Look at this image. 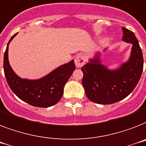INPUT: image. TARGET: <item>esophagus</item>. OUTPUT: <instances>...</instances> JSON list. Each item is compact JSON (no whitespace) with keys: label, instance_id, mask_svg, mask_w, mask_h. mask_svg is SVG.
Masks as SVG:
<instances>
[{"label":"esophagus","instance_id":"34e87169","mask_svg":"<svg viewBox=\"0 0 146 146\" xmlns=\"http://www.w3.org/2000/svg\"><path fill=\"white\" fill-rule=\"evenodd\" d=\"M86 62V56L84 55H78L74 59V63L77 67H82Z\"/></svg>","mask_w":146,"mask_h":146}]
</instances>
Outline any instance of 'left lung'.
<instances>
[{
	"instance_id": "8db88e82",
	"label": "left lung",
	"mask_w": 146,
	"mask_h": 146,
	"mask_svg": "<svg viewBox=\"0 0 146 146\" xmlns=\"http://www.w3.org/2000/svg\"><path fill=\"white\" fill-rule=\"evenodd\" d=\"M123 41L132 44L130 59L121 67L110 70L101 64L100 54L81 68L82 84L90 101L108 105L126 98L138 84L143 69V56L138 40L133 31L122 28Z\"/></svg>"
}]
</instances>
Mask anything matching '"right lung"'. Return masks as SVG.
<instances>
[{
  "label": "right lung",
  "mask_w": 146,
  "mask_h": 146,
  "mask_svg": "<svg viewBox=\"0 0 146 146\" xmlns=\"http://www.w3.org/2000/svg\"><path fill=\"white\" fill-rule=\"evenodd\" d=\"M16 35L8 42L3 57V70L9 87L20 100L31 106L40 108L54 106L63 95L64 86L75 69L74 60L38 80L21 78L13 72L8 60L9 44Z\"/></svg>",
  "instance_id": "add662e5"
}]
</instances>
